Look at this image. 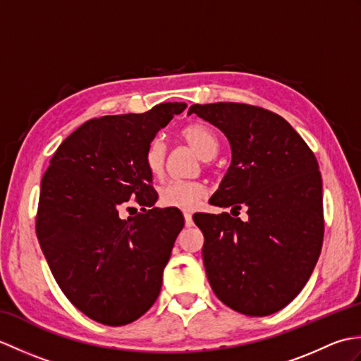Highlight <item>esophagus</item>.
I'll use <instances>...</instances> for the list:
<instances>
[{"label":"esophagus","instance_id":"esophagus-1","mask_svg":"<svg viewBox=\"0 0 361 361\" xmlns=\"http://www.w3.org/2000/svg\"><path fill=\"white\" fill-rule=\"evenodd\" d=\"M183 216H185L186 226H192V225H194V220H192V212H190V211H185V212H183Z\"/></svg>","mask_w":361,"mask_h":361}]
</instances>
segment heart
Masks as SVG:
<instances>
[{
    "label": "heart",
    "mask_w": 361,
    "mask_h": 361,
    "mask_svg": "<svg viewBox=\"0 0 361 361\" xmlns=\"http://www.w3.org/2000/svg\"><path fill=\"white\" fill-rule=\"evenodd\" d=\"M180 136L189 147H192L197 152V155L202 159L208 161L217 155L219 141L208 127L202 124H189L181 128ZM166 155V144L158 140V137L153 140L147 145V149H145L144 166L155 178H159L164 173ZM206 194H208V189L200 181L173 180L166 183L159 189V203L163 206H169V208L194 209L206 197Z\"/></svg>",
    "instance_id": "1"
}]
</instances>
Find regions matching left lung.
<instances>
[{"label":"left lung","mask_w":361,"mask_h":361,"mask_svg":"<svg viewBox=\"0 0 361 361\" xmlns=\"http://www.w3.org/2000/svg\"><path fill=\"white\" fill-rule=\"evenodd\" d=\"M217 127L231 164L209 204L239 211L194 214L204 235L203 264L221 302L248 317L286 307L307 283L323 245L318 161L279 114L235 102L192 105L188 114Z\"/></svg>","instance_id":"1"}]
</instances>
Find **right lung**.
I'll list each match as a JSON object with an SVG mask.
<instances>
[{"label": "right lung", "mask_w": 361, "mask_h": 361, "mask_svg": "<svg viewBox=\"0 0 361 361\" xmlns=\"http://www.w3.org/2000/svg\"><path fill=\"white\" fill-rule=\"evenodd\" d=\"M186 106L167 102L87 121L59 145L43 175L38 242L65 296L97 323H132L159 295L185 217L178 208H153L158 194L144 153ZM130 197L143 212L122 221Z\"/></svg>", "instance_id": "obj_1"}]
</instances>
